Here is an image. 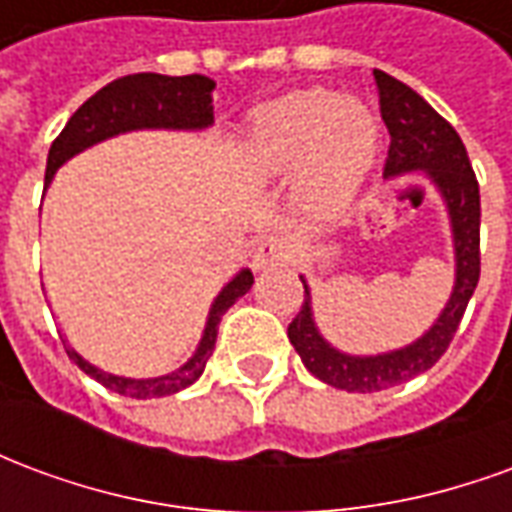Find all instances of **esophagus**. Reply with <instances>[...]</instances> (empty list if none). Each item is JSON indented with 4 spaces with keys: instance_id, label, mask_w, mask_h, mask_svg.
<instances>
[{
    "instance_id": "34e87169",
    "label": "esophagus",
    "mask_w": 512,
    "mask_h": 512,
    "mask_svg": "<svg viewBox=\"0 0 512 512\" xmlns=\"http://www.w3.org/2000/svg\"><path fill=\"white\" fill-rule=\"evenodd\" d=\"M288 255V244H285L282 238H274V235H271V238L257 244L255 255H252V266H255V271H266V268L282 266V263L288 260Z\"/></svg>"
}]
</instances>
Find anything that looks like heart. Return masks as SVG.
Masks as SVG:
<instances>
[{
    "instance_id": "obj_1",
    "label": "heart",
    "mask_w": 512,
    "mask_h": 512,
    "mask_svg": "<svg viewBox=\"0 0 512 512\" xmlns=\"http://www.w3.org/2000/svg\"><path fill=\"white\" fill-rule=\"evenodd\" d=\"M378 142V117L362 98L310 87L260 106L246 126L241 156L257 180L290 178L304 167V208L337 219L376 164Z\"/></svg>"
}]
</instances>
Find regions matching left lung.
I'll return each instance as SVG.
<instances>
[{
    "label": "left lung",
    "instance_id": "8db88e82",
    "mask_svg": "<svg viewBox=\"0 0 512 512\" xmlns=\"http://www.w3.org/2000/svg\"><path fill=\"white\" fill-rule=\"evenodd\" d=\"M373 76H376L381 117L392 136L384 175L395 178L406 172H425L436 183L450 213L455 288L436 323L417 343L389 354L351 356L332 348L321 337L312 321L310 288L301 277L304 304L288 326L290 343L299 351L301 362L312 376L345 392H381L436 365L450 348L480 279V186L461 136L408 84L397 82L395 76L384 71H373Z\"/></svg>",
    "mask_w": 512,
    "mask_h": 512
}]
</instances>
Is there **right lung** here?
<instances>
[{
    "instance_id": "add662e5",
    "label": "right lung",
    "mask_w": 512,
    "mask_h": 512,
    "mask_svg": "<svg viewBox=\"0 0 512 512\" xmlns=\"http://www.w3.org/2000/svg\"><path fill=\"white\" fill-rule=\"evenodd\" d=\"M213 79L191 73V76H161V73H131L123 79H115L106 87H101L93 98H87L73 117L65 123L60 136L51 142L49 161H46V186L54 178V172L87 147L104 142L109 136L126 134V131H139V128H175V131H200L213 123ZM252 271L244 268L238 271L222 293L216 296L208 312L205 332L197 345V351L189 362L178 370H172L167 376L158 378H123L104 373L87 359L76 354L73 348H65L76 365L82 367L87 376H93L98 384L112 389L117 395L136 397H167L175 395L180 389L191 386L205 370V362L211 359L213 345H216V332L222 315L235 301L252 288Z\"/></svg>"
}]
</instances>
